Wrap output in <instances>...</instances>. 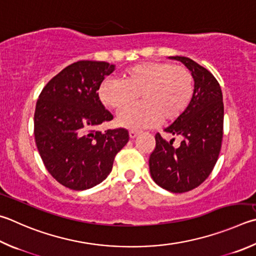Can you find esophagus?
Returning a JSON list of instances; mask_svg holds the SVG:
<instances>
[{"mask_svg": "<svg viewBox=\"0 0 256 256\" xmlns=\"http://www.w3.org/2000/svg\"><path fill=\"white\" fill-rule=\"evenodd\" d=\"M130 138H136L138 136V134H140V132H138V131H134V130H131V131H130Z\"/></svg>", "mask_w": 256, "mask_h": 256, "instance_id": "esophagus-1", "label": "esophagus"}]
</instances>
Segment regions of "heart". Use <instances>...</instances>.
<instances>
[{
    "instance_id": "1",
    "label": "heart",
    "mask_w": 256,
    "mask_h": 256,
    "mask_svg": "<svg viewBox=\"0 0 256 256\" xmlns=\"http://www.w3.org/2000/svg\"><path fill=\"white\" fill-rule=\"evenodd\" d=\"M141 95L143 103L120 114L118 122L128 128H153L181 116L194 97V76L184 66L166 62H146L125 69L123 80L108 78L98 90L102 103L120 110Z\"/></svg>"
}]
</instances>
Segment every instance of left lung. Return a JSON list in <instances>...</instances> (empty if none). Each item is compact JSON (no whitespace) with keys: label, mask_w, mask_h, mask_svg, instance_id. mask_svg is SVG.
Instances as JSON below:
<instances>
[{"label":"left lung","mask_w":256,"mask_h":256,"mask_svg":"<svg viewBox=\"0 0 256 256\" xmlns=\"http://www.w3.org/2000/svg\"><path fill=\"white\" fill-rule=\"evenodd\" d=\"M169 58L179 60L192 72L194 97L187 110L164 128L182 138L180 144L176 146L174 138L166 141L156 133L148 166L158 186L181 194L202 184L216 164L222 140L224 104L220 84L210 72L187 57Z\"/></svg>","instance_id":"1"}]
</instances>
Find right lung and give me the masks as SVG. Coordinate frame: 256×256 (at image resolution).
<instances>
[{
	"label": "right lung",
	"instance_id": "1",
	"mask_svg": "<svg viewBox=\"0 0 256 256\" xmlns=\"http://www.w3.org/2000/svg\"><path fill=\"white\" fill-rule=\"evenodd\" d=\"M115 64L80 60L44 87L34 112V140L46 169L64 187L85 190L108 178L115 156L128 142L125 128L96 131L113 115L98 97Z\"/></svg>",
	"mask_w": 256,
	"mask_h": 256
}]
</instances>
